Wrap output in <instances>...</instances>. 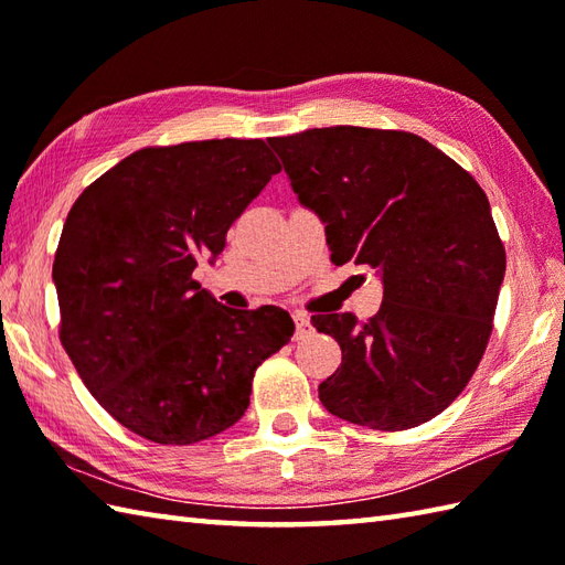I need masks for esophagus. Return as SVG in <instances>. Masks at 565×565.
<instances>
[{"mask_svg": "<svg viewBox=\"0 0 565 565\" xmlns=\"http://www.w3.org/2000/svg\"><path fill=\"white\" fill-rule=\"evenodd\" d=\"M294 322H296V340H303L310 334V316L303 313V310H296L294 313Z\"/></svg>", "mask_w": 565, "mask_h": 565, "instance_id": "34e87169", "label": "esophagus"}]
</instances>
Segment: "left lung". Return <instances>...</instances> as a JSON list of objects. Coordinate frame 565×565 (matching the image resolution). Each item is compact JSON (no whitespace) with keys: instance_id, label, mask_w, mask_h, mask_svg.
Segmentation results:
<instances>
[{"instance_id":"obj_1","label":"left lung","mask_w":565,"mask_h":565,"mask_svg":"<svg viewBox=\"0 0 565 565\" xmlns=\"http://www.w3.org/2000/svg\"><path fill=\"white\" fill-rule=\"evenodd\" d=\"M301 206L326 225L334 264H369L379 313L313 316L342 364L318 386L326 411L371 429H407L454 403L493 330L505 247L486 191L405 130L310 128L269 138Z\"/></svg>"}]
</instances>
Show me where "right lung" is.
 <instances>
[{"label":"right lung","mask_w":565,"mask_h":565,"mask_svg":"<svg viewBox=\"0 0 565 565\" xmlns=\"http://www.w3.org/2000/svg\"><path fill=\"white\" fill-rule=\"evenodd\" d=\"M281 172L264 140L146 148L82 191L60 235V342L106 413L158 444H194L245 415L286 310H235L191 279Z\"/></svg>","instance_id":"obj_1"}]
</instances>
